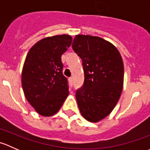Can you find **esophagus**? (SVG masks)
Here are the masks:
<instances>
[{"label":"esophagus","instance_id":"34e87169","mask_svg":"<svg viewBox=\"0 0 150 150\" xmlns=\"http://www.w3.org/2000/svg\"><path fill=\"white\" fill-rule=\"evenodd\" d=\"M69 83H70V84L72 85V82H73V79H72V78H69Z\"/></svg>","mask_w":150,"mask_h":150}]
</instances>
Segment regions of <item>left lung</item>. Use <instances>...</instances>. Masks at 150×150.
I'll return each instance as SVG.
<instances>
[{
    "instance_id": "8db88e82",
    "label": "left lung",
    "mask_w": 150,
    "mask_h": 150,
    "mask_svg": "<svg viewBox=\"0 0 150 150\" xmlns=\"http://www.w3.org/2000/svg\"><path fill=\"white\" fill-rule=\"evenodd\" d=\"M72 47L84 70V84L76 92L80 112L88 121L97 122L111 113L121 95V55L112 43L98 36L77 35Z\"/></svg>"
}]
</instances>
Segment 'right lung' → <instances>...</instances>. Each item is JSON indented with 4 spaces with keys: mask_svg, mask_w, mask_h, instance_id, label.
<instances>
[{
    "mask_svg": "<svg viewBox=\"0 0 150 150\" xmlns=\"http://www.w3.org/2000/svg\"><path fill=\"white\" fill-rule=\"evenodd\" d=\"M69 35L47 37L32 46L22 72V85L27 100L40 115H54L69 95L62 74V55L70 46Z\"/></svg>",
    "mask_w": 150,
    "mask_h": 150,
    "instance_id": "right-lung-1",
    "label": "right lung"
}]
</instances>
